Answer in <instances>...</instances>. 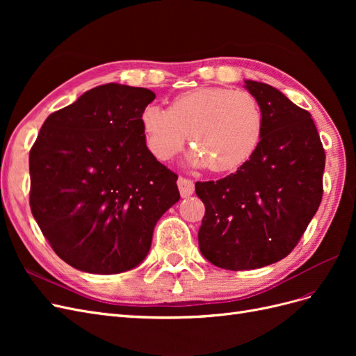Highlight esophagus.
I'll return each instance as SVG.
<instances>
[{
	"label": "esophagus",
	"mask_w": 356,
	"mask_h": 356,
	"mask_svg": "<svg viewBox=\"0 0 356 356\" xmlns=\"http://www.w3.org/2000/svg\"><path fill=\"white\" fill-rule=\"evenodd\" d=\"M177 184H178V188H179V193L182 197H190L193 193H195V184H193L191 179L179 177Z\"/></svg>",
	"instance_id": "obj_1"
}]
</instances>
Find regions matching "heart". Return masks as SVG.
Here are the masks:
<instances>
[{
  "label": "heart",
  "instance_id": "heart-1",
  "mask_svg": "<svg viewBox=\"0 0 356 356\" xmlns=\"http://www.w3.org/2000/svg\"><path fill=\"white\" fill-rule=\"evenodd\" d=\"M139 122L147 148L156 159H174L190 135L195 147L188 163L193 168L211 166L215 172H232L245 165L264 132V114L255 96L225 88L181 93L168 110L148 104Z\"/></svg>",
  "mask_w": 356,
  "mask_h": 356
}]
</instances>
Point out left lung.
Returning a JSON list of instances; mask_svg holds the SVG:
<instances>
[{
    "mask_svg": "<svg viewBox=\"0 0 356 356\" xmlns=\"http://www.w3.org/2000/svg\"><path fill=\"white\" fill-rule=\"evenodd\" d=\"M264 132L254 156L217 182H196L204 203L202 255L225 270L273 264L294 250L322 199L325 152L310 113L272 86L245 80Z\"/></svg>",
    "mask_w": 356,
    "mask_h": 356,
    "instance_id": "8db88e82",
    "label": "left lung"
}]
</instances>
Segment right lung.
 <instances>
[{"instance_id": "add662e5", "label": "right lung", "mask_w": 356, "mask_h": 356, "mask_svg": "<svg viewBox=\"0 0 356 356\" xmlns=\"http://www.w3.org/2000/svg\"><path fill=\"white\" fill-rule=\"evenodd\" d=\"M154 98L144 88L98 86L50 114L31 148L32 215L77 270L141 264L156 222L179 200L178 175L149 153L139 122Z\"/></svg>"}]
</instances>
